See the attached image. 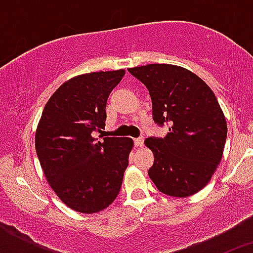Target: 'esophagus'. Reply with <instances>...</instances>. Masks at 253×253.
<instances>
[{
  "label": "esophagus",
  "mask_w": 253,
  "mask_h": 253,
  "mask_svg": "<svg viewBox=\"0 0 253 253\" xmlns=\"http://www.w3.org/2000/svg\"><path fill=\"white\" fill-rule=\"evenodd\" d=\"M134 143H135V146L137 147H142L143 144H144V138L143 137L135 138V139H134Z\"/></svg>",
  "instance_id": "esophagus-1"
}]
</instances>
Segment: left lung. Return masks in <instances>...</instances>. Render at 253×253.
<instances>
[{
    "instance_id": "left-lung-1",
    "label": "left lung",
    "mask_w": 253,
    "mask_h": 253,
    "mask_svg": "<svg viewBox=\"0 0 253 253\" xmlns=\"http://www.w3.org/2000/svg\"><path fill=\"white\" fill-rule=\"evenodd\" d=\"M128 71L148 88L154 123L169 125L165 138L144 140L154 154L149 177L166 195L196 194L218 167L227 138V122L215 95L182 67L148 64Z\"/></svg>"
}]
</instances>
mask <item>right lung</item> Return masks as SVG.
Listing matches in <instances>:
<instances>
[{"label":"right lung","instance_id":"1","mask_svg":"<svg viewBox=\"0 0 253 253\" xmlns=\"http://www.w3.org/2000/svg\"><path fill=\"white\" fill-rule=\"evenodd\" d=\"M124 71L92 72L64 82L44 107L35 149L51 189L80 213L101 211L114 202L128 167L133 140L95 138L106 122V101Z\"/></svg>","mask_w":253,"mask_h":253}]
</instances>
